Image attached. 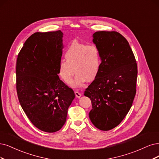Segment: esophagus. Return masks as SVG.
<instances>
[{
	"instance_id": "esophagus-1",
	"label": "esophagus",
	"mask_w": 159,
	"mask_h": 159,
	"mask_svg": "<svg viewBox=\"0 0 159 159\" xmlns=\"http://www.w3.org/2000/svg\"><path fill=\"white\" fill-rule=\"evenodd\" d=\"M75 96H76V98H80L81 97V93H80L78 91H75Z\"/></svg>"
}]
</instances>
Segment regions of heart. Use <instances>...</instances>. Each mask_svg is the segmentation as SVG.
<instances>
[{
  "label": "heart",
  "mask_w": 159,
  "mask_h": 159,
  "mask_svg": "<svg viewBox=\"0 0 159 159\" xmlns=\"http://www.w3.org/2000/svg\"><path fill=\"white\" fill-rule=\"evenodd\" d=\"M64 57L66 61L62 60L59 64L58 75L65 83H69L75 71L76 75L72 83L74 87L82 86L86 79L94 80L100 70L101 54L96 44L73 41L65 52Z\"/></svg>",
  "instance_id": "b5f03b06"
}]
</instances>
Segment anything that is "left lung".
I'll return each instance as SVG.
<instances>
[{
  "mask_svg": "<svg viewBox=\"0 0 159 159\" xmlns=\"http://www.w3.org/2000/svg\"><path fill=\"white\" fill-rule=\"evenodd\" d=\"M93 42L99 49L102 64L84 95L92 102V124L107 131L118 126L130 111L136 93L138 66L127 40L116 31H98Z\"/></svg>",
  "mask_w": 159,
  "mask_h": 159,
  "instance_id": "8db88e82",
  "label": "left lung"
}]
</instances>
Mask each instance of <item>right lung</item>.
Returning a JSON list of instances; mask_svg holds the SVG:
<instances>
[{"mask_svg":"<svg viewBox=\"0 0 159 159\" xmlns=\"http://www.w3.org/2000/svg\"><path fill=\"white\" fill-rule=\"evenodd\" d=\"M63 33H34L17 55L16 90L21 106L39 130L56 132L66 121L75 98L72 89L58 76Z\"/></svg>","mask_w":159,"mask_h":159,"instance_id":"add662e5","label":"right lung"}]
</instances>
